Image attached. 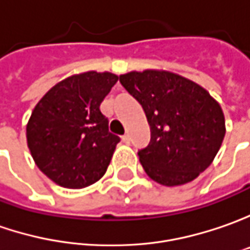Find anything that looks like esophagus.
<instances>
[{
	"label": "esophagus",
	"instance_id": "1",
	"mask_svg": "<svg viewBox=\"0 0 250 250\" xmlns=\"http://www.w3.org/2000/svg\"><path fill=\"white\" fill-rule=\"evenodd\" d=\"M122 141L128 145V144L131 142V138H130V135H128V134H125V135H123V137H122Z\"/></svg>",
	"mask_w": 250,
	"mask_h": 250
}]
</instances>
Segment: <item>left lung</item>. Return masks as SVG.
Returning <instances> with one entry per match:
<instances>
[{"mask_svg": "<svg viewBox=\"0 0 250 250\" xmlns=\"http://www.w3.org/2000/svg\"><path fill=\"white\" fill-rule=\"evenodd\" d=\"M120 83L141 104L151 127V142L138 156L153 181L187 184L210 166L226 135V119L202 85L156 69L120 74Z\"/></svg>", "mask_w": 250, "mask_h": 250, "instance_id": "obj_1", "label": "left lung"}]
</instances>
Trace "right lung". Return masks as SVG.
Wrapping results in <instances>:
<instances>
[{
    "instance_id": "obj_1",
    "label": "right lung",
    "mask_w": 250,
    "mask_h": 250,
    "mask_svg": "<svg viewBox=\"0 0 250 250\" xmlns=\"http://www.w3.org/2000/svg\"><path fill=\"white\" fill-rule=\"evenodd\" d=\"M119 80L110 72L66 77L45 92L26 125L37 167L55 184L82 189L102 178L120 138L109 133L101 102Z\"/></svg>"
}]
</instances>
